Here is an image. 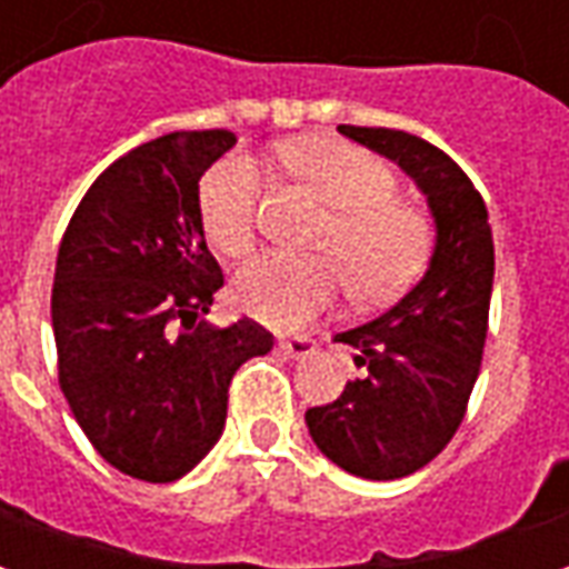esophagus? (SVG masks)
Segmentation results:
<instances>
[{"label": "esophagus", "instance_id": "obj_1", "mask_svg": "<svg viewBox=\"0 0 569 569\" xmlns=\"http://www.w3.org/2000/svg\"><path fill=\"white\" fill-rule=\"evenodd\" d=\"M280 350H283L286 357H292V359L310 357V353L317 350V338H310V335H296V338H283V341H280Z\"/></svg>", "mask_w": 569, "mask_h": 569}]
</instances>
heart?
Instances as JSON below:
<instances>
[{"label": "heart", "instance_id": "obj_1", "mask_svg": "<svg viewBox=\"0 0 569 569\" xmlns=\"http://www.w3.org/2000/svg\"><path fill=\"white\" fill-rule=\"evenodd\" d=\"M286 163L332 210L313 237L322 256L252 259L234 280L240 310L271 326H298L332 305L345 280L362 305L418 280L432 252V224L420 207L399 200L390 163L345 140H301L286 149ZM261 194L264 173L243 151L224 154L200 179L203 234L228 259H243L259 243Z\"/></svg>", "mask_w": 569, "mask_h": 569}]
</instances>
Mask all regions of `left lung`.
<instances>
[{
	"mask_svg": "<svg viewBox=\"0 0 569 569\" xmlns=\"http://www.w3.org/2000/svg\"><path fill=\"white\" fill-rule=\"evenodd\" d=\"M338 130L399 163L436 219L423 280L375 320L335 335L357 350L362 375L335 402L305 415L332 463L390 481L427 466L463 423L488 338L493 237L472 179L432 142L390 128Z\"/></svg>",
	"mask_w": 569,
	"mask_h": 569,
	"instance_id": "left-lung-1",
	"label": "left lung"
}]
</instances>
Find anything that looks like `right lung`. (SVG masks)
<instances>
[{
	"mask_svg": "<svg viewBox=\"0 0 569 569\" xmlns=\"http://www.w3.org/2000/svg\"><path fill=\"white\" fill-rule=\"evenodd\" d=\"M231 130H176L93 179L57 252V381L93 451L151 485L182 478L219 441L228 387L273 335L203 320L224 277L203 240L198 182Z\"/></svg>",
	"mask_w": 569,
	"mask_h": 569,
	"instance_id": "obj_1",
	"label": "right lung"
}]
</instances>
